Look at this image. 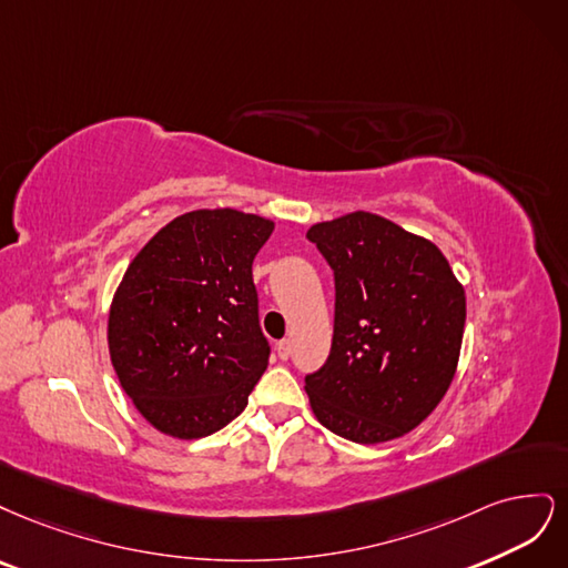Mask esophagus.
I'll use <instances>...</instances> for the list:
<instances>
[{"label":"esophagus","mask_w":568,"mask_h":568,"mask_svg":"<svg viewBox=\"0 0 568 568\" xmlns=\"http://www.w3.org/2000/svg\"><path fill=\"white\" fill-rule=\"evenodd\" d=\"M290 354H292V342H290V339H281V342H278V358L287 361Z\"/></svg>","instance_id":"obj_1"}]
</instances>
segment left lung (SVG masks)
Here are the masks:
<instances>
[{
  "mask_svg": "<svg viewBox=\"0 0 568 568\" xmlns=\"http://www.w3.org/2000/svg\"><path fill=\"white\" fill-rule=\"evenodd\" d=\"M306 237L335 273L331 356L304 377L318 423L354 444L415 429L448 392L465 333V290L434 243L371 212Z\"/></svg>",
  "mask_w": 568,
  "mask_h": 568,
  "instance_id": "left-lung-1",
  "label": "left lung"
}]
</instances>
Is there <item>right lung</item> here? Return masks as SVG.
I'll use <instances>...</instances> for the list:
<instances>
[{"mask_svg":"<svg viewBox=\"0 0 568 568\" xmlns=\"http://www.w3.org/2000/svg\"><path fill=\"white\" fill-rule=\"evenodd\" d=\"M273 222L195 210L136 254L108 316L122 389L162 434L203 438L241 415L268 365L252 262Z\"/></svg>","mask_w":568,"mask_h":568,"instance_id":"1","label":"right lung"}]
</instances>
